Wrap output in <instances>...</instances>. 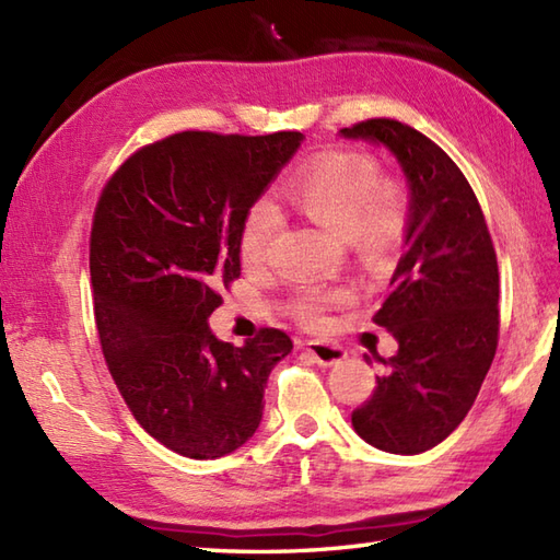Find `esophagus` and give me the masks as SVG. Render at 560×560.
<instances>
[{"label":"esophagus","instance_id":"34e87169","mask_svg":"<svg viewBox=\"0 0 560 560\" xmlns=\"http://www.w3.org/2000/svg\"><path fill=\"white\" fill-rule=\"evenodd\" d=\"M301 349L319 365H335L347 359V351L325 341H301Z\"/></svg>","mask_w":560,"mask_h":560}]
</instances>
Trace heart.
<instances>
[{"label": "heart", "instance_id": "b5f03b06", "mask_svg": "<svg viewBox=\"0 0 560 560\" xmlns=\"http://www.w3.org/2000/svg\"><path fill=\"white\" fill-rule=\"evenodd\" d=\"M293 205L325 229L347 235L353 253L380 265L397 253L409 225V207L401 187L380 177L375 159L361 151H325L289 183ZM279 211L259 201L247 211L241 229V259L257 267L267 259L279 231ZM349 287H303L295 291L291 313L303 327H319L331 307L349 305Z\"/></svg>", "mask_w": 560, "mask_h": 560}]
</instances>
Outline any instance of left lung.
Masks as SVG:
<instances>
[{
	"label": "left lung",
	"mask_w": 560,
	"mask_h": 560,
	"mask_svg": "<svg viewBox=\"0 0 560 560\" xmlns=\"http://www.w3.org/2000/svg\"><path fill=\"white\" fill-rule=\"evenodd\" d=\"M395 153L409 180L407 249L373 323L399 341L353 409L365 443L395 455L435 447L469 413L498 347V259L467 177L419 129L389 117L341 129ZM368 359V355H365Z\"/></svg>",
	"instance_id": "left-lung-1"
}]
</instances>
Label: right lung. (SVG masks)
Instances as JSON below:
<instances>
[{"mask_svg": "<svg viewBox=\"0 0 560 560\" xmlns=\"http://www.w3.org/2000/svg\"><path fill=\"white\" fill-rule=\"evenodd\" d=\"M301 132L187 129L135 151L105 183L91 225L93 313L105 365L137 423L189 459H217L261 421L287 331L245 347L211 335L221 291L241 279V229Z\"/></svg>", "mask_w": 560, "mask_h": 560, "instance_id": "obj_1", "label": "right lung"}]
</instances>
